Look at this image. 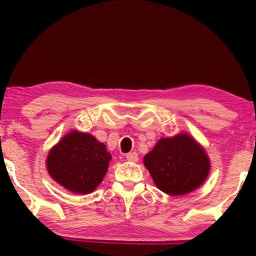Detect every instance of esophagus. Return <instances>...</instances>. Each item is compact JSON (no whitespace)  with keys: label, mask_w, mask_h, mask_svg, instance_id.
Listing matches in <instances>:
<instances>
[{"label":"esophagus","mask_w":256,"mask_h":256,"mask_svg":"<svg viewBox=\"0 0 256 256\" xmlns=\"http://www.w3.org/2000/svg\"><path fill=\"white\" fill-rule=\"evenodd\" d=\"M126 160L128 162H136L138 160V154L136 152H130L126 154Z\"/></svg>","instance_id":"obj_1"}]
</instances>
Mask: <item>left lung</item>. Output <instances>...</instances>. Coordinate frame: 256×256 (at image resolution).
<instances>
[{
    "label": "left lung",
    "mask_w": 256,
    "mask_h": 256,
    "mask_svg": "<svg viewBox=\"0 0 256 256\" xmlns=\"http://www.w3.org/2000/svg\"><path fill=\"white\" fill-rule=\"evenodd\" d=\"M144 164L154 185L172 196H185L200 188L211 166L204 148L186 132L160 138L144 156Z\"/></svg>",
    "instance_id": "obj_1"
}]
</instances>
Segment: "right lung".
<instances>
[{
	"instance_id": "add662e5",
	"label": "right lung",
	"mask_w": 256,
	"mask_h": 256,
	"mask_svg": "<svg viewBox=\"0 0 256 256\" xmlns=\"http://www.w3.org/2000/svg\"><path fill=\"white\" fill-rule=\"evenodd\" d=\"M110 159L102 142L92 134L72 130L50 150L46 168L64 188L74 194H89L102 183Z\"/></svg>"
}]
</instances>
